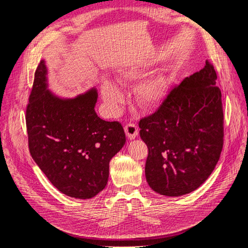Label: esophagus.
Wrapping results in <instances>:
<instances>
[{"instance_id": "obj_1", "label": "esophagus", "mask_w": 248, "mask_h": 248, "mask_svg": "<svg viewBox=\"0 0 248 248\" xmlns=\"http://www.w3.org/2000/svg\"><path fill=\"white\" fill-rule=\"evenodd\" d=\"M124 129H125L126 136L128 139L133 140V139L137 138L138 133H139V129H138V127H137L136 124H133V123L126 124L125 127H124Z\"/></svg>"}]
</instances>
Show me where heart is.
<instances>
[{"label":"heart","instance_id":"b5f03b06","mask_svg":"<svg viewBox=\"0 0 248 248\" xmlns=\"http://www.w3.org/2000/svg\"><path fill=\"white\" fill-rule=\"evenodd\" d=\"M147 69L148 65L146 64L128 67L119 70L116 79L120 84H129L140 79L147 73ZM167 79L160 73L153 74L142 79L134 91L139 107L142 109L154 108L163 100L167 94ZM101 94L108 108L111 111H117L123 100V94L118 86L111 81H104L101 87Z\"/></svg>","mask_w":248,"mask_h":248}]
</instances>
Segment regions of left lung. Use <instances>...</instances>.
<instances>
[{
	"label": "left lung",
	"mask_w": 248,
	"mask_h": 248,
	"mask_svg": "<svg viewBox=\"0 0 248 248\" xmlns=\"http://www.w3.org/2000/svg\"><path fill=\"white\" fill-rule=\"evenodd\" d=\"M217 74L208 60L172 88L152 115L140 120L148 147L145 174L157 193L180 197L204 183L223 146V109Z\"/></svg>",
	"instance_id": "left-lung-1"
}]
</instances>
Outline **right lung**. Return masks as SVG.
<instances>
[{
  "instance_id": "right-lung-1",
  "label": "right lung",
  "mask_w": 248,
  "mask_h": 248,
  "mask_svg": "<svg viewBox=\"0 0 248 248\" xmlns=\"http://www.w3.org/2000/svg\"><path fill=\"white\" fill-rule=\"evenodd\" d=\"M46 87V66L41 61L26 110L30 154L58 190L91 199L108 183L109 161L126 141L124 129L118 121L97 116L96 89L61 99Z\"/></svg>"
}]
</instances>
